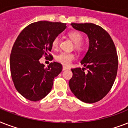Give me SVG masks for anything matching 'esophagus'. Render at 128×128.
Segmentation results:
<instances>
[{
    "instance_id": "esophagus-1",
    "label": "esophagus",
    "mask_w": 128,
    "mask_h": 128,
    "mask_svg": "<svg viewBox=\"0 0 128 128\" xmlns=\"http://www.w3.org/2000/svg\"><path fill=\"white\" fill-rule=\"evenodd\" d=\"M68 69H69V68H68V67H67V66H63V67H62V70H63V71H64V70H68Z\"/></svg>"
}]
</instances>
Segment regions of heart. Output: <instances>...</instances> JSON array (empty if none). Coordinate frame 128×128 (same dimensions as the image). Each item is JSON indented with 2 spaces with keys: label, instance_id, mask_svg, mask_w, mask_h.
<instances>
[{
  "label": "heart",
  "instance_id": "b5f03b06",
  "mask_svg": "<svg viewBox=\"0 0 128 128\" xmlns=\"http://www.w3.org/2000/svg\"><path fill=\"white\" fill-rule=\"evenodd\" d=\"M68 36L72 40V42L75 44V47L76 48L80 49L82 47L81 45V42H82L83 36L79 32L77 31H71L68 33ZM59 42L60 39L59 37H56L54 38L53 41H52V46L53 48H57L59 45ZM75 58V55L72 53H68V52H62L61 53L57 55L56 57V61L60 62V64H64V65H69L70 63L74 60Z\"/></svg>",
  "mask_w": 128,
  "mask_h": 128
}]
</instances>
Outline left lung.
<instances>
[{"mask_svg":"<svg viewBox=\"0 0 128 128\" xmlns=\"http://www.w3.org/2000/svg\"><path fill=\"white\" fill-rule=\"evenodd\" d=\"M74 29L86 34L89 47L81 64L85 68L71 69L69 81L71 91L85 103H94L106 96L117 75L118 59L115 45L110 34L100 26L92 23H72Z\"/></svg>","mask_w":128,"mask_h":128,"instance_id":"1","label":"left lung"}]
</instances>
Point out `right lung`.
Instances as JSON below:
<instances>
[{
    "instance_id": "add662e5",
    "label": "right lung",
    "mask_w": 128,
    "mask_h": 128,
    "mask_svg": "<svg viewBox=\"0 0 128 128\" xmlns=\"http://www.w3.org/2000/svg\"><path fill=\"white\" fill-rule=\"evenodd\" d=\"M66 28L64 23L38 21L23 29L17 37L10 57L11 76L17 91L27 100L44 98L52 89L54 78L62 72L60 63L51 62L44 68L39 60L48 56L54 38Z\"/></svg>"
}]
</instances>
